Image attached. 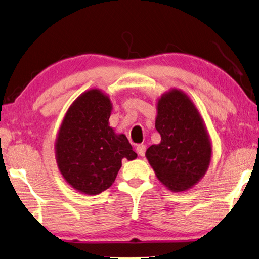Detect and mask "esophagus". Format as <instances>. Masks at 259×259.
<instances>
[{"mask_svg": "<svg viewBox=\"0 0 259 259\" xmlns=\"http://www.w3.org/2000/svg\"><path fill=\"white\" fill-rule=\"evenodd\" d=\"M145 145L144 144H139L136 145V152L139 153V155H141V157H143V155L145 154Z\"/></svg>", "mask_w": 259, "mask_h": 259, "instance_id": "obj_1", "label": "esophagus"}]
</instances>
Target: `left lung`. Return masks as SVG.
I'll return each mask as SVG.
<instances>
[{
    "instance_id": "1",
    "label": "left lung",
    "mask_w": 259,
    "mask_h": 259,
    "mask_svg": "<svg viewBox=\"0 0 259 259\" xmlns=\"http://www.w3.org/2000/svg\"><path fill=\"white\" fill-rule=\"evenodd\" d=\"M157 108L155 128L161 142L146 150V159L170 190H187L205 175L211 161L205 125L192 100L180 90L164 94Z\"/></svg>"
}]
</instances>
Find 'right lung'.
<instances>
[{
	"label": "right lung",
	"mask_w": 259,
	"mask_h": 259,
	"mask_svg": "<svg viewBox=\"0 0 259 259\" xmlns=\"http://www.w3.org/2000/svg\"><path fill=\"white\" fill-rule=\"evenodd\" d=\"M111 102L98 89L82 94L67 110L58 131L55 153L58 169L73 188L100 194L115 182L121 160L136 154L124 134L109 126Z\"/></svg>",
	"instance_id": "right-lung-1"
}]
</instances>
